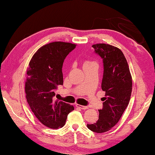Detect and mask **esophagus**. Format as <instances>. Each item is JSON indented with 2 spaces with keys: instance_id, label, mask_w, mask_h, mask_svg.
<instances>
[{
  "instance_id": "obj_1",
  "label": "esophagus",
  "mask_w": 155,
  "mask_h": 155,
  "mask_svg": "<svg viewBox=\"0 0 155 155\" xmlns=\"http://www.w3.org/2000/svg\"><path fill=\"white\" fill-rule=\"evenodd\" d=\"M76 107L80 108V109H81L82 110H85V109H87L88 107H85V106H82V105H80V104H76Z\"/></svg>"
}]
</instances>
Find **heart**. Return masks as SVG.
<instances>
[{
    "mask_svg": "<svg viewBox=\"0 0 155 155\" xmlns=\"http://www.w3.org/2000/svg\"><path fill=\"white\" fill-rule=\"evenodd\" d=\"M95 63L94 62H92V61H84L83 63V67H85V66H88V65H90L92 64H94Z\"/></svg>",
    "mask_w": 155,
    "mask_h": 155,
    "instance_id": "obj_1",
    "label": "heart"
}]
</instances>
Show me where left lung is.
<instances>
[{"label": "left lung", "mask_w": 155, "mask_h": 155, "mask_svg": "<svg viewBox=\"0 0 155 155\" xmlns=\"http://www.w3.org/2000/svg\"><path fill=\"white\" fill-rule=\"evenodd\" d=\"M104 63L101 89L104 91L103 109L99 110V119L87 126L97 133L107 132L118 122L130 101L132 76L121 50L107 44L92 46Z\"/></svg>", "instance_id": "obj_1"}]
</instances>
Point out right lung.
<instances>
[{
	"label": "right lung",
	"mask_w": 155,
	"mask_h": 155,
	"mask_svg": "<svg viewBox=\"0 0 155 155\" xmlns=\"http://www.w3.org/2000/svg\"><path fill=\"white\" fill-rule=\"evenodd\" d=\"M76 44L54 41L39 48L33 55L27 71L25 94L27 101L37 119L52 129L62 128L73 106L54 101L55 90L63 85L62 67Z\"/></svg>",
	"instance_id": "1"
}]
</instances>
